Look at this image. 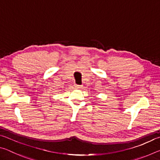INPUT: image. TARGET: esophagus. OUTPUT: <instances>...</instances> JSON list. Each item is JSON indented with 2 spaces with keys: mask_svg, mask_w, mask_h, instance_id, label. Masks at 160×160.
<instances>
[{
  "mask_svg": "<svg viewBox=\"0 0 160 160\" xmlns=\"http://www.w3.org/2000/svg\"><path fill=\"white\" fill-rule=\"evenodd\" d=\"M75 88L77 89H80V88H82V86L78 85H75Z\"/></svg>",
  "mask_w": 160,
  "mask_h": 160,
  "instance_id": "34e87169",
  "label": "esophagus"
}]
</instances>
